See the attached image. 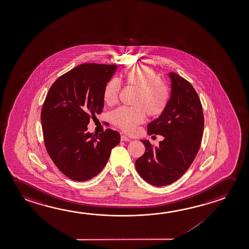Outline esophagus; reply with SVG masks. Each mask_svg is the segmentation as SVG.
<instances>
[{
	"label": "esophagus",
	"instance_id": "34e87169",
	"mask_svg": "<svg viewBox=\"0 0 249 249\" xmlns=\"http://www.w3.org/2000/svg\"><path fill=\"white\" fill-rule=\"evenodd\" d=\"M121 140H122V142H130L131 141V139L126 137V135H122Z\"/></svg>",
	"mask_w": 249,
	"mask_h": 249
}]
</instances>
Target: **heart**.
<instances>
[{"label": "heart", "instance_id": "b5f03b06", "mask_svg": "<svg viewBox=\"0 0 249 249\" xmlns=\"http://www.w3.org/2000/svg\"><path fill=\"white\" fill-rule=\"evenodd\" d=\"M126 85L137 90L132 102L134 107H121L111 113V121L125 132L131 133L145 120L158 117L167 109L170 91L167 86L160 81L155 70L146 66H138L126 70L123 74ZM121 84L117 79H111L103 89V100L107 105H113L118 100Z\"/></svg>", "mask_w": 249, "mask_h": 249}]
</instances>
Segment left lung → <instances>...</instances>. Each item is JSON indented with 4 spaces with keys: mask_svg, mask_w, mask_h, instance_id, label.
<instances>
[{
    "mask_svg": "<svg viewBox=\"0 0 249 249\" xmlns=\"http://www.w3.org/2000/svg\"><path fill=\"white\" fill-rule=\"evenodd\" d=\"M171 96L167 109L147 125L148 135L164 137L158 147L142 140L145 153L135 168L147 183L162 187L183 176L200 149L204 129L202 106L196 89L179 74L168 73Z\"/></svg>",
    "mask_w": 249,
    "mask_h": 249,
    "instance_id": "8db88e82",
    "label": "left lung"
}]
</instances>
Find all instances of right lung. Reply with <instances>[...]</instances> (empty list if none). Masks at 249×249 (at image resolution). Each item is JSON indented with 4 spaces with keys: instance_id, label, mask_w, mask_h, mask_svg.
I'll return each instance as SVG.
<instances>
[{
    "instance_id": "right-lung-1",
    "label": "right lung",
    "mask_w": 249,
    "mask_h": 249,
    "mask_svg": "<svg viewBox=\"0 0 249 249\" xmlns=\"http://www.w3.org/2000/svg\"><path fill=\"white\" fill-rule=\"evenodd\" d=\"M116 65L84 63L58 78L49 89L41 113L46 149L59 170L70 179L86 181L106 166L121 136L107 128L88 132L90 118L102 112L103 89Z\"/></svg>"
}]
</instances>
